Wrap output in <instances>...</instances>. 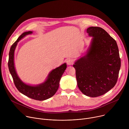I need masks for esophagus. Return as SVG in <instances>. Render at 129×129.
Masks as SVG:
<instances>
[{"label":"esophagus","mask_w":129,"mask_h":129,"mask_svg":"<svg viewBox=\"0 0 129 129\" xmlns=\"http://www.w3.org/2000/svg\"><path fill=\"white\" fill-rule=\"evenodd\" d=\"M66 63H67V65H70L73 64V60H72V59H68L67 60Z\"/></svg>","instance_id":"obj_1"}]
</instances>
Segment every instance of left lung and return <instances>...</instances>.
<instances>
[{
  "instance_id": "1",
  "label": "left lung",
  "mask_w": 129,
  "mask_h": 129,
  "mask_svg": "<svg viewBox=\"0 0 129 129\" xmlns=\"http://www.w3.org/2000/svg\"><path fill=\"white\" fill-rule=\"evenodd\" d=\"M87 33L92 37L90 46L73 66L80 91L86 96L95 98L114 87L121 61L116 41L105 30L92 26L87 29Z\"/></svg>"
}]
</instances>
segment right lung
<instances>
[{
  "label": "right lung",
  "instance_id": "1",
  "mask_svg": "<svg viewBox=\"0 0 129 129\" xmlns=\"http://www.w3.org/2000/svg\"><path fill=\"white\" fill-rule=\"evenodd\" d=\"M32 31H25L11 46L8 62L10 72L13 78L15 85L19 92L25 96L38 101H44L52 97L57 91L60 81L66 67V63L52 70L48 75L46 80L37 85H30L23 82L16 72L14 65V52L18 42L26 36L31 34Z\"/></svg>",
  "mask_w": 129,
  "mask_h": 129
}]
</instances>
